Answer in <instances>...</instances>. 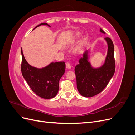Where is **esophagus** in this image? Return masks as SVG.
Segmentation results:
<instances>
[{
    "label": "esophagus",
    "mask_w": 135,
    "mask_h": 135,
    "mask_svg": "<svg viewBox=\"0 0 135 135\" xmlns=\"http://www.w3.org/2000/svg\"><path fill=\"white\" fill-rule=\"evenodd\" d=\"M66 68L68 69H70L71 68V65H70V63L69 62H67L66 63Z\"/></svg>",
    "instance_id": "obj_1"
}]
</instances>
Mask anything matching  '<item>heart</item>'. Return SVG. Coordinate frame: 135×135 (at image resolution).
I'll list each match as a JSON object with an SVG mask.
<instances>
[{
	"label": "heart",
	"instance_id": "b5f03b06",
	"mask_svg": "<svg viewBox=\"0 0 135 135\" xmlns=\"http://www.w3.org/2000/svg\"><path fill=\"white\" fill-rule=\"evenodd\" d=\"M79 35H80V34L79 33V32H76V33H75L74 35V36H73V41L78 38L79 37ZM86 42H87L86 38H83V40H81V43H80L79 46V50H80V49H81V48H83V46L85 44V43H86Z\"/></svg>",
	"mask_w": 135,
	"mask_h": 135
}]
</instances>
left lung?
Listing matches in <instances>:
<instances>
[{"instance_id": "1", "label": "left lung", "mask_w": 135, "mask_h": 135, "mask_svg": "<svg viewBox=\"0 0 135 135\" xmlns=\"http://www.w3.org/2000/svg\"><path fill=\"white\" fill-rule=\"evenodd\" d=\"M100 31L105 34L101 28ZM105 40L107 42L108 48L103 65L98 68H92L88 60V52L85 51L83 57L79 60V64L75 68L77 89L84 97H92L103 91L115 73L114 44L110 38L107 37Z\"/></svg>"}]
</instances>
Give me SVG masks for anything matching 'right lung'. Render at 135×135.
<instances>
[{"instance_id": "add662e5", "label": "right lung", "mask_w": 135, "mask_h": 135, "mask_svg": "<svg viewBox=\"0 0 135 135\" xmlns=\"http://www.w3.org/2000/svg\"><path fill=\"white\" fill-rule=\"evenodd\" d=\"M46 25L42 23L37 27ZM21 72L23 77L36 95L43 99H50L56 96L59 89V81L65 71V62H52L46 67L38 69L27 63L21 48Z\"/></svg>"}]
</instances>
